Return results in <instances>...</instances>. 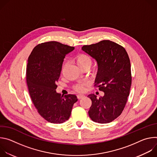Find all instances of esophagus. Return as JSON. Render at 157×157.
I'll use <instances>...</instances> for the list:
<instances>
[{
  "mask_svg": "<svg viewBox=\"0 0 157 157\" xmlns=\"http://www.w3.org/2000/svg\"><path fill=\"white\" fill-rule=\"evenodd\" d=\"M84 95H78L77 96V98L78 99H82V98H84Z\"/></svg>",
  "mask_w": 157,
  "mask_h": 157,
  "instance_id": "1",
  "label": "esophagus"
}]
</instances>
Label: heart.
<instances>
[{
    "mask_svg": "<svg viewBox=\"0 0 157 157\" xmlns=\"http://www.w3.org/2000/svg\"><path fill=\"white\" fill-rule=\"evenodd\" d=\"M75 60L78 64V66L82 70H89L91 68L93 64V60L91 58L84 53H80L76 56ZM63 70V67L62 71ZM86 85V82H79L75 84L73 87L74 91L77 93H83L85 90V86Z\"/></svg>",
    "mask_w": 157,
    "mask_h": 157,
    "instance_id": "obj_1",
    "label": "heart"
}]
</instances>
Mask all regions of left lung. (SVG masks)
Wrapping results in <instances>:
<instances>
[{
  "label": "left lung",
  "instance_id": "8db88e82",
  "mask_svg": "<svg viewBox=\"0 0 157 157\" xmlns=\"http://www.w3.org/2000/svg\"><path fill=\"white\" fill-rule=\"evenodd\" d=\"M82 50L97 61L95 86L104 93L99 99L94 94L87 96L92 101L89 116L95 122L109 123L122 114L129 96L132 75L128 55L123 47L110 40L84 45Z\"/></svg>",
  "mask_w": 157,
  "mask_h": 157
}]
</instances>
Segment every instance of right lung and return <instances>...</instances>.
<instances>
[{
    "mask_svg": "<svg viewBox=\"0 0 157 157\" xmlns=\"http://www.w3.org/2000/svg\"><path fill=\"white\" fill-rule=\"evenodd\" d=\"M74 47L52 41L38 44L28 59L27 84L32 101L39 114L48 122L61 124L70 117L76 96H64L56 92L66 54Z\"/></svg>",
    "mask_w": 157,
    "mask_h": 157,
    "instance_id": "right-lung-1",
    "label": "right lung"
}]
</instances>
